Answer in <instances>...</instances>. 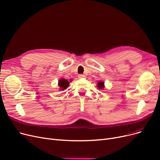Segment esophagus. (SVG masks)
<instances>
[{
    "mask_svg": "<svg viewBox=\"0 0 160 160\" xmlns=\"http://www.w3.org/2000/svg\"><path fill=\"white\" fill-rule=\"evenodd\" d=\"M78 78H79V79H83V78H85V75H82V74H79V75H78Z\"/></svg>",
    "mask_w": 160,
    "mask_h": 160,
    "instance_id": "34e87169",
    "label": "esophagus"
}]
</instances>
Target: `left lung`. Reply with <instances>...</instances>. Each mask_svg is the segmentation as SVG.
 <instances>
[{
  "instance_id": "left-lung-1",
  "label": "left lung",
  "mask_w": 160,
  "mask_h": 160,
  "mask_svg": "<svg viewBox=\"0 0 160 160\" xmlns=\"http://www.w3.org/2000/svg\"><path fill=\"white\" fill-rule=\"evenodd\" d=\"M97 86L100 89H103L104 88V82L102 81H99V82H98Z\"/></svg>"
}]
</instances>
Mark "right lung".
<instances>
[{
    "mask_svg": "<svg viewBox=\"0 0 160 160\" xmlns=\"http://www.w3.org/2000/svg\"><path fill=\"white\" fill-rule=\"evenodd\" d=\"M69 85V82L65 79H61L58 81V86L60 87V89L62 91H64L66 89Z\"/></svg>",
    "mask_w": 160,
    "mask_h": 160,
    "instance_id": "right-lung-1",
    "label": "right lung"
}]
</instances>
